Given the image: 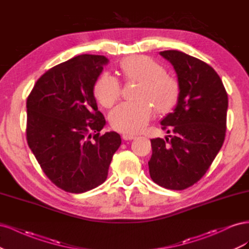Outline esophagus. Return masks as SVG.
Segmentation results:
<instances>
[{
	"instance_id": "esophagus-1",
	"label": "esophagus",
	"mask_w": 249,
	"mask_h": 249,
	"mask_svg": "<svg viewBox=\"0 0 249 249\" xmlns=\"http://www.w3.org/2000/svg\"><path fill=\"white\" fill-rule=\"evenodd\" d=\"M135 138H136V136H135V135H133V134H124L123 135L124 140H133Z\"/></svg>"
}]
</instances>
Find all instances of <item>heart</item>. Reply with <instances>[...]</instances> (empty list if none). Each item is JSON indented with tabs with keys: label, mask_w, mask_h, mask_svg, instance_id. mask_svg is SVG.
I'll return each mask as SVG.
<instances>
[{
	"label": "heart",
	"mask_w": 249,
	"mask_h": 249,
	"mask_svg": "<svg viewBox=\"0 0 249 249\" xmlns=\"http://www.w3.org/2000/svg\"><path fill=\"white\" fill-rule=\"evenodd\" d=\"M119 69L126 82L139 83L135 99L118 105L109 115L113 129L123 133H138L152 119L154 109L159 114L170 112L178 102L180 85L166 73L160 63L148 56L134 55L124 59ZM122 84L109 73H103L93 85V95L103 107L110 108L122 96Z\"/></svg>",
	"instance_id": "heart-1"
}]
</instances>
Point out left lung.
<instances>
[{
    "label": "left lung",
    "mask_w": 249,
    "mask_h": 249,
    "mask_svg": "<svg viewBox=\"0 0 249 249\" xmlns=\"http://www.w3.org/2000/svg\"><path fill=\"white\" fill-rule=\"evenodd\" d=\"M160 55L175 67L180 95L175 110L161 122L162 130L175 135L150 139L149 176L166 189L184 190L205 176L223 144L229 97L212 66L179 51Z\"/></svg>",
    "instance_id": "1"
}]
</instances>
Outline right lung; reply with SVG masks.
Segmentation results:
<instances>
[{
    "instance_id": "obj_1",
    "label": "right lung",
    "mask_w": 249,
    "mask_h": 249,
    "mask_svg": "<svg viewBox=\"0 0 249 249\" xmlns=\"http://www.w3.org/2000/svg\"><path fill=\"white\" fill-rule=\"evenodd\" d=\"M107 62L105 56L89 54L67 60L44 72L28 95V145L44 175L66 192L103 184L122 144L116 132L101 134L106 120L93 95Z\"/></svg>"
}]
</instances>
